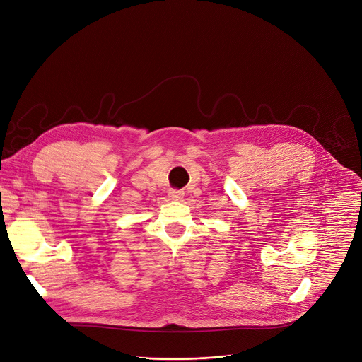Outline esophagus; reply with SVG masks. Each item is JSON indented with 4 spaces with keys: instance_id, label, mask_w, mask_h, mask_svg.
Listing matches in <instances>:
<instances>
[{
    "instance_id": "1",
    "label": "esophagus",
    "mask_w": 362,
    "mask_h": 362,
    "mask_svg": "<svg viewBox=\"0 0 362 362\" xmlns=\"http://www.w3.org/2000/svg\"><path fill=\"white\" fill-rule=\"evenodd\" d=\"M183 196H185V192L183 190H170L169 192V199L170 201H182L183 199Z\"/></svg>"
}]
</instances>
